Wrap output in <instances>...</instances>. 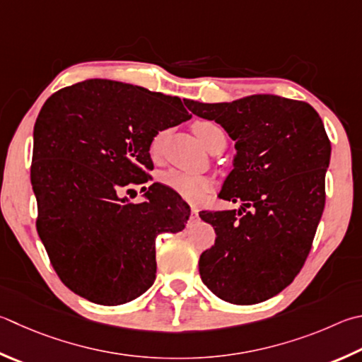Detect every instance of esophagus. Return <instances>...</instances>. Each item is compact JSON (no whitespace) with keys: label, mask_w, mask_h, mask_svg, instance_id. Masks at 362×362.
Returning a JSON list of instances; mask_svg holds the SVG:
<instances>
[{"label":"esophagus","mask_w":362,"mask_h":362,"mask_svg":"<svg viewBox=\"0 0 362 362\" xmlns=\"http://www.w3.org/2000/svg\"><path fill=\"white\" fill-rule=\"evenodd\" d=\"M192 218H198V209H192Z\"/></svg>","instance_id":"34e87169"}]
</instances>
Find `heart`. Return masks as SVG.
<instances>
[{"label": "heart", "instance_id": "obj_1", "mask_svg": "<svg viewBox=\"0 0 362 362\" xmlns=\"http://www.w3.org/2000/svg\"><path fill=\"white\" fill-rule=\"evenodd\" d=\"M193 131L210 152H214V150L218 148L220 146H226V133L218 123H215L212 120H198L193 123ZM164 137H166V133H160L153 137L152 142H150L148 150L153 158L160 155ZM160 183L163 187L173 189V192L179 194L182 199L194 204L201 202L204 199V196L212 189V180H210L209 177L187 174L177 169H169L166 173H163L160 175Z\"/></svg>", "mask_w": 362, "mask_h": 362}]
</instances>
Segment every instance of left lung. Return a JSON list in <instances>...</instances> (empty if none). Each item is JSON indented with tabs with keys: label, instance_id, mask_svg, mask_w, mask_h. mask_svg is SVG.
Segmentation results:
<instances>
[{
	"label": "left lung",
	"instance_id": "left-lung-1",
	"mask_svg": "<svg viewBox=\"0 0 362 362\" xmlns=\"http://www.w3.org/2000/svg\"><path fill=\"white\" fill-rule=\"evenodd\" d=\"M188 109L235 141L234 169L220 198L242 201L239 210L199 214L216 233L199 258L201 279L229 304L267 300L300 272L323 215L331 158L323 122L310 104L274 95L192 101Z\"/></svg>",
	"mask_w": 362,
	"mask_h": 362
}]
</instances>
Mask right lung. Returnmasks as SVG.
<instances>
[{"label":"right lung","mask_w":362,"mask_h":362,"mask_svg":"<svg viewBox=\"0 0 362 362\" xmlns=\"http://www.w3.org/2000/svg\"><path fill=\"white\" fill-rule=\"evenodd\" d=\"M188 100L91 78L58 90L35 124L36 229L60 280L95 304L120 305L155 281V239L185 228L189 207L152 183L150 142L192 118Z\"/></svg>","instance_id":"obj_1"}]
</instances>
